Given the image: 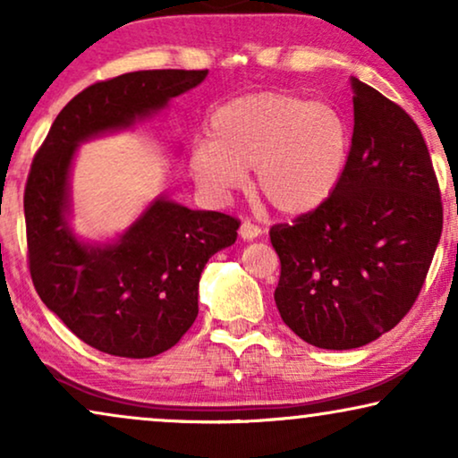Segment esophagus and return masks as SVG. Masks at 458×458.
Listing matches in <instances>:
<instances>
[{"label":"esophagus","instance_id":"34e87169","mask_svg":"<svg viewBox=\"0 0 458 458\" xmlns=\"http://www.w3.org/2000/svg\"><path fill=\"white\" fill-rule=\"evenodd\" d=\"M262 233V229L259 227V225H254V223H250V221H243L242 225H240V237L242 240H256V237H259Z\"/></svg>","mask_w":458,"mask_h":458}]
</instances>
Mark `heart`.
Masks as SVG:
<instances>
[{
	"instance_id": "obj_1",
	"label": "heart",
	"mask_w": 458,
	"mask_h": 458,
	"mask_svg": "<svg viewBox=\"0 0 458 458\" xmlns=\"http://www.w3.org/2000/svg\"><path fill=\"white\" fill-rule=\"evenodd\" d=\"M210 137L191 143L190 171L212 202L246 185L285 216L321 210L346 177L352 131L340 110L287 91H256L212 112Z\"/></svg>"
}]
</instances>
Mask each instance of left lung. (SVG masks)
I'll use <instances>...</instances> for the list:
<instances>
[{
  "mask_svg": "<svg viewBox=\"0 0 458 458\" xmlns=\"http://www.w3.org/2000/svg\"><path fill=\"white\" fill-rule=\"evenodd\" d=\"M350 165L334 198L275 225V304L298 337L325 350L377 340L411 310L442 235L440 187L421 131L352 79Z\"/></svg>",
  "mask_w": 458,
  "mask_h": 458,
  "instance_id": "obj_1",
  "label": "left lung"
}]
</instances>
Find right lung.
Listing matches in <instances>:
<instances>
[{
  "label": "right lung",
  "instance_id": "obj_1",
  "mask_svg": "<svg viewBox=\"0 0 458 458\" xmlns=\"http://www.w3.org/2000/svg\"><path fill=\"white\" fill-rule=\"evenodd\" d=\"M206 74L137 71L87 87L55 116L30 166L24 221L35 290L74 335L99 352L149 359L173 348L198 317L206 262L233 246L240 221L191 210L158 193L123 233L81 237L71 223L79 146L160 114Z\"/></svg>",
  "mask_w": 458,
  "mask_h": 458
}]
</instances>
